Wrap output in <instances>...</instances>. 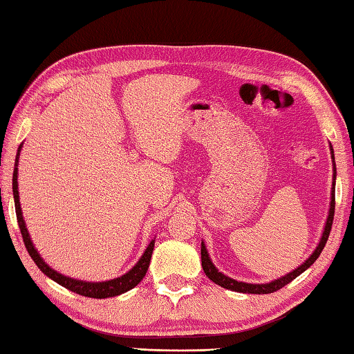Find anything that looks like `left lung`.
I'll return each instance as SVG.
<instances>
[{
	"label": "left lung",
	"instance_id": "8db88e82",
	"mask_svg": "<svg viewBox=\"0 0 354 354\" xmlns=\"http://www.w3.org/2000/svg\"><path fill=\"white\" fill-rule=\"evenodd\" d=\"M334 157V154H333ZM334 178H335V170H334ZM335 186V184H334ZM334 187H333V194H330V207H329V216H328V221H326V227H324V232H323V236L322 241H319L318 248L315 249V252L307 258L306 263H302V265L295 269L293 272L287 274V276L280 277L277 280H274V282H269V283H245V282H238V280H233L227 276H223L222 272H218L216 266L212 265L209 255H207L205 244L201 243V266H203V271L207 277H209L212 282L221 285V287L227 288V290H232V291H239V293H254V295H268V293H274V291L280 290L285 285L290 283L291 280L296 279L306 271L307 268H310L313 263H315L317 258L322 254V250L324 249V245H326V241L329 238V233H330V227H333V221H334V209H335V192H334Z\"/></svg>",
	"mask_w": 354,
	"mask_h": 354
}]
</instances>
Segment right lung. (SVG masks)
I'll list each match as a JSON object with an SVG mask.
<instances>
[{
	"instance_id": "1",
	"label": "right lung",
	"mask_w": 354,
	"mask_h": 354,
	"mask_svg": "<svg viewBox=\"0 0 354 354\" xmlns=\"http://www.w3.org/2000/svg\"><path fill=\"white\" fill-rule=\"evenodd\" d=\"M21 145L19 147V153H20ZM17 162H19V154L15 157V168H14V176H12V190H14V203H15V214H17V222H19L20 227V233L21 238H24L25 248L28 250V254L31 255L32 261L36 263L37 268L46 274L47 277L55 280L56 283H59L61 287H64L67 290L74 291L77 295L82 296H88V298H96V299H104V298H111V296H118L121 293H126L133 287L142 282V279L147 276V271L149 268V261H151V255H153V249H154V241H151L149 245L145 250V254L140 258L138 263L133 266L131 271L124 276L109 280V282H83V280H75L71 277H66L63 274L56 272L55 269L50 268L46 261L42 260L41 255L37 254V250L35 249V245L31 243L30 234H28V230L25 227V221L21 217V207H20V200H19V184H17Z\"/></svg>"
}]
</instances>
